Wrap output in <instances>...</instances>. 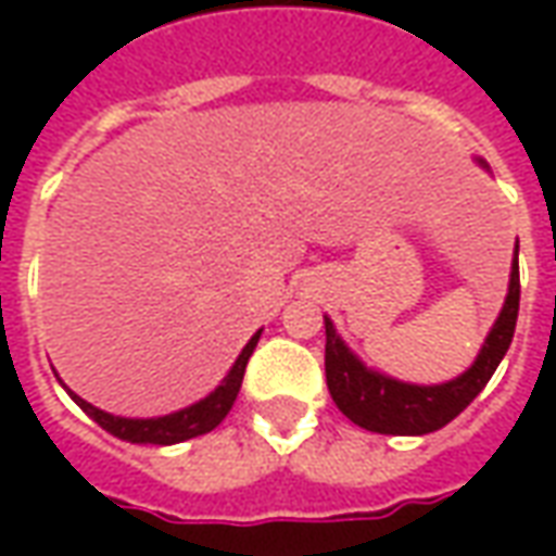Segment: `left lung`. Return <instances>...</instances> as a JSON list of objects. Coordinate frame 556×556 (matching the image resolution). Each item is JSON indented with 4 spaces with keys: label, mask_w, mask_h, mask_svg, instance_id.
Listing matches in <instances>:
<instances>
[{
    "label": "left lung",
    "mask_w": 556,
    "mask_h": 556,
    "mask_svg": "<svg viewBox=\"0 0 556 556\" xmlns=\"http://www.w3.org/2000/svg\"><path fill=\"white\" fill-rule=\"evenodd\" d=\"M477 163L482 169H489L485 160L477 157ZM518 301H521V282H518V241H515L509 291H506L501 315L491 325L489 337L482 342L477 361L470 363V369H465L453 381H443V384H408V381L390 378L378 369H369L345 345V339L339 337L333 321L325 315L327 390L337 402V408L354 426L366 431L429 434V431L443 429L482 393V387L489 384L494 369L501 366L503 354L509 351V342H513Z\"/></svg>",
    "instance_id": "obj_1"
}]
</instances>
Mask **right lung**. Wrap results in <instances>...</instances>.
Segmentation results:
<instances>
[{
  "mask_svg": "<svg viewBox=\"0 0 556 556\" xmlns=\"http://www.w3.org/2000/svg\"><path fill=\"white\" fill-rule=\"evenodd\" d=\"M258 337H262V330H255L250 342L243 345V351L238 354V361L231 363V369L226 372V378L219 381L205 399H199L193 405H187L181 410H172L166 417H115V414H106V410L94 408L91 402L86 399H79L77 393H71L62 381L59 384L65 387L67 396L77 402L79 408L86 410L101 429H106L115 438H122V441L130 443H157V446H172V443H181L190 441V438H199V434H207L211 429H217L219 422L226 419V414L235 405V399H238V390H241L243 372H247V361L253 357L255 345H258Z\"/></svg>",
  "mask_w": 556,
  "mask_h": 556,
  "instance_id": "add662e5",
  "label": "right lung"
}]
</instances>
